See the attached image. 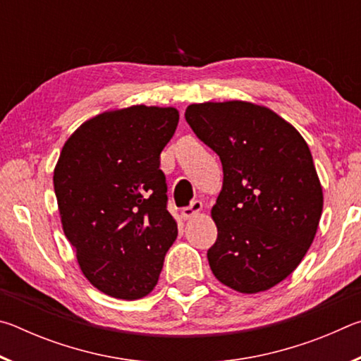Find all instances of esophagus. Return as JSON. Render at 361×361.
<instances>
[{"mask_svg": "<svg viewBox=\"0 0 361 361\" xmlns=\"http://www.w3.org/2000/svg\"><path fill=\"white\" fill-rule=\"evenodd\" d=\"M202 202H200V200H194V202H191V205H188V207H185V209L181 210V215H183V218H191V216H194V215H197V213L202 210Z\"/></svg>", "mask_w": 361, "mask_h": 361, "instance_id": "esophagus-1", "label": "esophagus"}]
</instances>
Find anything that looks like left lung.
<instances>
[{"instance_id":"left-lung-1","label":"left lung","mask_w":361,"mask_h":361,"mask_svg":"<svg viewBox=\"0 0 361 361\" xmlns=\"http://www.w3.org/2000/svg\"><path fill=\"white\" fill-rule=\"evenodd\" d=\"M185 118L223 166L212 209L218 237L207 252L213 276L247 295L272 288L302 261L322 216L307 143L272 109L248 102L194 103Z\"/></svg>"}]
</instances>
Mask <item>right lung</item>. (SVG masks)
Returning a JSON list of instances; mask_svg holds the SVG:
<instances>
[{"label":"right lung","mask_w":361,"mask_h":361,"mask_svg":"<svg viewBox=\"0 0 361 361\" xmlns=\"http://www.w3.org/2000/svg\"><path fill=\"white\" fill-rule=\"evenodd\" d=\"M175 108L135 105L85 121L54 170L60 218L85 279L119 299L154 288L178 229L167 210L161 152Z\"/></svg>","instance_id":"add662e5"}]
</instances>
